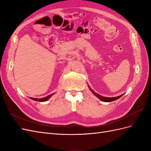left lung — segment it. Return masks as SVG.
<instances>
[{"label": "left lung", "instance_id": "8db88e82", "mask_svg": "<svg viewBox=\"0 0 151 151\" xmlns=\"http://www.w3.org/2000/svg\"><path fill=\"white\" fill-rule=\"evenodd\" d=\"M89 89L91 90V92H92L94 96H96L98 98H99L101 101H103V102H111V101H115V100H116L118 99H119L121 96H122V95H120L119 96H117V97H113V98H108V97H104V96H102L98 94V93H96L94 91L91 89L90 87H89Z\"/></svg>", "mask_w": 151, "mask_h": 151}]
</instances>
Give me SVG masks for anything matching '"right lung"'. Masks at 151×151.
<instances>
[{
    "label": "right lung",
    "mask_w": 151,
    "mask_h": 151,
    "mask_svg": "<svg viewBox=\"0 0 151 151\" xmlns=\"http://www.w3.org/2000/svg\"><path fill=\"white\" fill-rule=\"evenodd\" d=\"M54 93L52 94H50L48 96H47L45 97V98H40V99H38V98H30L31 99L34 100V101H40V102H44V101H47V100L49 99V98L52 96L53 94Z\"/></svg>",
    "instance_id": "obj_1"
}]
</instances>
